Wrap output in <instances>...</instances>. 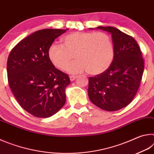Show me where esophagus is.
I'll return each instance as SVG.
<instances>
[{
    "mask_svg": "<svg viewBox=\"0 0 154 154\" xmlns=\"http://www.w3.org/2000/svg\"><path fill=\"white\" fill-rule=\"evenodd\" d=\"M76 78H77L76 75H71V76H70V80H71V82H72V81H74Z\"/></svg>",
    "mask_w": 154,
    "mask_h": 154,
    "instance_id": "34e87169",
    "label": "esophagus"
}]
</instances>
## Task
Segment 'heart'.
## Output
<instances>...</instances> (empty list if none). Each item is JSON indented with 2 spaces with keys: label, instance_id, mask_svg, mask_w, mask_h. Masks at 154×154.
Masks as SVG:
<instances>
[{
  "label": "heart",
  "instance_id": "1",
  "mask_svg": "<svg viewBox=\"0 0 154 154\" xmlns=\"http://www.w3.org/2000/svg\"><path fill=\"white\" fill-rule=\"evenodd\" d=\"M62 45L53 43L48 50L54 66L66 71L74 55L77 60L70 67L72 73L86 71L98 75L110 66L114 57L113 45L109 36L102 32H73L62 38Z\"/></svg>",
  "mask_w": 154,
  "mask_h": 154
}]
</instances>
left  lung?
<instances>
[{
  "label": "left lung",
  "instance_id": "left-lung-1",
  "mask_svg": "<svg viewBox=\"0 0 154 154\" xmlns=\"http://www.w3.org/2000/svg\"><path fill=\"white\" fill-rule=\"evenodd\" d=\"M96 28L111 34L114 57L105 71L89 77L88 96L103 110L118 111L129 105L136 95L144 71V60L132 36L115 27Z\"/></svg>",
  "mask_w": 154,
  "mask_h": 154
}]
</instances>
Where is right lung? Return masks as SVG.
<instances>
[{"mask_svg": "<svg viewBox=\"0 0 154 154\" xmlns=\"http://www.w3.org/2000/svg\"><path fill=\"white\" fill-rule=\"evenodd\" d=\"M67 30L43 29L31 34L10 52L8 83L20 105L37 118L56 113L66 102L69 75L57 69L48 56L50 45Z\"/></svg>", "mask_w": 154, "mask_h": 154, "instance_id": "obj_1", "label": "right lung"}]
</instances>
